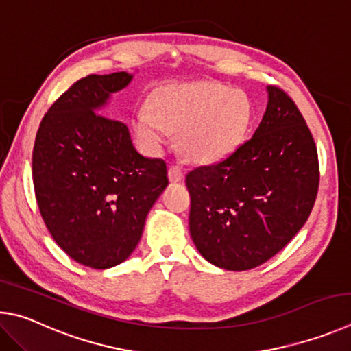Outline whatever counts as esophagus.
<instances>
[{"label": "esophagus", "instance_id": "1", "mask_svg": "<svg viewBox=\"0 0 351 351\" xmlns=\"http://www.w3.org/2000/svg\"><path fill=\"white\" fill-rule=\"evenodd\" d=\"M168 179L169 182H180L183 179V171L180 166L171 165L168 168Z\"/></svg>", "mask_w": 351, "mask_h": 351}]
</instances>
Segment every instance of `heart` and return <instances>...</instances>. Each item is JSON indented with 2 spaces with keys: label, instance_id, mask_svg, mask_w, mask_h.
Masks as SVG:
<instances>
[{
  "label": "heart",
  "instance_id": "obj_1",
  "mask_svg": "<svg viewBox=\"0 0 351 351\" xmlns=\"http://www.w3.org/2000/svg\"><path fill=\"white\" fill-rule=\"evenodd\" d=\"M248 95L228 86L195 82L160 86L147 100V109L132 117L137 138L157 151L169 131L179 132V146L189 158L211 163L236 149L253 121Z\"/></svg>",
  "mask_w": 351,
  "mask_h": 351
}]
</instances>
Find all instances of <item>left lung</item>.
Instances as JSON below:
<instances>
[{"mask_svg": "<svg viewBox=\"0 0 351 351\" xmlns=\"http://www.w3.org/2000/svg\"><path fill=\"white\" fill-rule=\"evenodd\" d=\"M253 137L186 174L189 231L213 265L243 271L271 259L310 217L319 188L316 143L285 90L268 86Z\"/></svg>", "mask_w": 351, "mask_h": 351, "instance_id": "left-lung-1", "label": "left lung"}]
</instances>
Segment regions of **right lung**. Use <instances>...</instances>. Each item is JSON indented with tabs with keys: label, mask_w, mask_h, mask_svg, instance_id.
<instances>
[{
	"label": "right lung",
	"mask_w": 351,
	"mask_h": 351,
	"mask_svg": "<svg viewBox=\"0 0 351 351\" xmlns=\"http://www.w3.org/2000/svg\"><path fill=\"white\" fill-rule=\"evenodd\" d=\"M132 75H88L61 94L40 123L32 152L35 197L58 247L82 265L126 261L147 213L168 186L162 158L135 151L129 129L100 114Z\"/></svg>",
	"instance_id": "obj_1"
}]
</instances>
